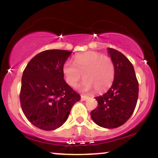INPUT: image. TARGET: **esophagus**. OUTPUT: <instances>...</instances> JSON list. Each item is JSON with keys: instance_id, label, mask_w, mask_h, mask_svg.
<instances>
[{"instance_id": "esophagus-1", "label": "esophagus", "mask_w": 158, "mask_h": 158, "mask_svg": "<svg viewBox=\"0 0 158 158\" xmlns=\"http://www.w3.org/2000/svg\"><path fill=\"white\" fill-rule=\"evenodd\" d=\"M88 97H87V96H85V95H81V100H86V99H88Z\"/></svg>"}]
</instances>
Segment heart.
<instances>
[{
  "mask_svg": "<svg viewBox=\"0 0 158 158\" xmlns=\"http://www.w3.org/2000/svg\"><path fill=\"white\" fill-rule=\"evenodd\" d=\"M67 82L76 87L82 79L85 81L82 90L102 92L109 88L115 77V65L112 59L97 52H87L79 54L74 62L67 61L63 67Z\"/></svg>",
  "mask_w": 158,
  "mask_h": 158,
  "instance_id": "obj_1",
  "label": "heart"
}]
</instances>
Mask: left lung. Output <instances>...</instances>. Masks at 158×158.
Segmentation results:
<instances>
[{
  "mask_svg": "<svg viewBox=\"0 0 158 158\" xmlns=\"http://www.w3.org/2000/svg\"><path fill=\"white\" fill-rule=\"evenodd\" d=\"M108 49L115 65V77L108 91L95 97L98 106L90 115L98 126L114 128L124 124L133 114L138 98L139 84L131 61L118 50Z\"/></svg>",
  "mask_w": 158,
  "mask_h": 158,
  "instance_id": "obj_1",
  "label": "left lung"
}]
</instances>
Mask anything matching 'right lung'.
I'll list each match as a JSON object with an SVG mask.
<instances>
[{"mask_svg":"<svg viewBox=\"0 0 158 158\" xmlns=\"http://www.w3.org/2000/svg\"><path fill=\"white\" fill-rule=\"evenodd\" d=\"M72 52L48 50L29 61L23 72L20 102L26 117L44 131L59 128L68 119L80 95L65 82L63 67Z\"/></svg>","mask_w":158,"mask_h":158,"instance_id":"1","label":"right lung"}]
</instances>
